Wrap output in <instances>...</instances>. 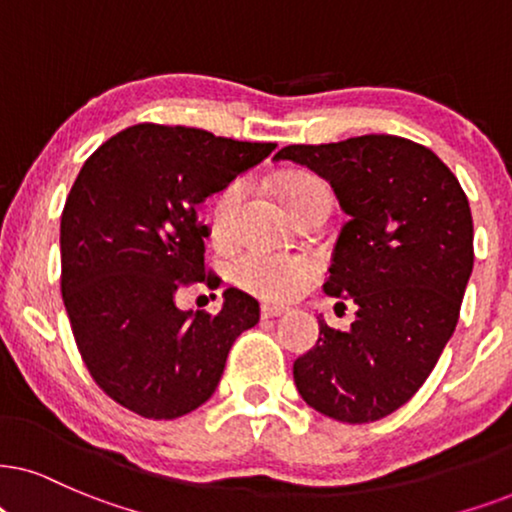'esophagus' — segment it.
Returning <instances> with one entry per match:
<instances>
[{
  "mask_svg": "<svg viewBox=\"0 0 512 512\" xmlns=\"http://www.w3.org/2000/svg\"><path fill=\"white\" fill-rule=\"evenodd\" d=\"M262 319H278V316L288 314V307H281V304H262Z\"/></svg>",
  "mask_w": 512,
  "mask_h": 512,
  "instance_id": "obj_1",
  "label": "esophagus"
}]
</instances>
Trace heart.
Returning <instances> with one entry per match:
<instances>
[{
  "instance_id": "obj_1",
  "label": "heart",
  "mask_w": 512,
  "mask_h": 512,
  "mask_svg": "<svg viewBox=\"0 0 512 512\" xmlns=\"http://www.w3.org/2000/svg\"><path fill=\"white\" fill-rule=\"evenodd\" d=\"M321 184L312 174H293L281 184V196L286 205L307 186ZM243 196V181H229L212 198L210 231L215 238H226L234 229V217ZM316 262L312 255L271 248H248L234 260V276L245 290L264 300H288L307 286L314 276Z\"/></svg>"
}]
</instances>
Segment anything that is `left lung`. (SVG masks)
Returning a JSON list of instances; mask_svg holds the SVG:
<instances>
[{
    "instance_id": "8db88e82",
    "label": "left lung",
    "mask_w": 512,
    "mask_h": 512,
    "mask_svg": "<svg viewBox=\"0 0 512 512\" xmlns=\"http://www.w3.org/2000/svg\"><path fill=\"white\" fill-rule=\"evenodd\" d=\"M276 160L331 181L349 215L323 290L357 304V321L342 333L319 319L293 364L297 392L340 423H373L420 390L454 333L475 260L468 198L430 148L392 134L293 144Z\"/></svg>"
}]
</instances>
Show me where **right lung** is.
I'll return each instance as SVG.
<instances>
[{
	"label": "right lung",
	"instance_id": "obj_1",
	"mask_svg": "<svg viewBox=\"0 0 512 512\" xmlns=\"http://www.w3.org/2000/svg\"><path fill=\"white\" fill-rule=\"evenodd\" d=\"M274 148L139 122L84 160L61 215V293L84 366L125 409L153 420L198 409L234 340L260 321V304L238 288L217 314L174 300L222 281L205 267L196 205Z\"/></svg>",
	"mask_w": 512,
	"mask_h": 512
}]
</instances>
